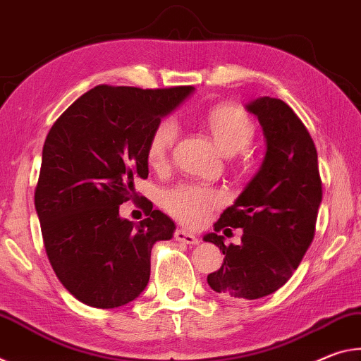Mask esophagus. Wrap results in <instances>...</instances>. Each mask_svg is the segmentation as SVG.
Segmentation results:
<instances>
[{
    "instance_id": "esophagus-1",
    "label": "esophagus",
    "mask_w": 361,
    "mask_h": 361,
    "mask_svg": "<svg viewBox=\"0 0 361 361\" xmlns=\"http://www.w3.org/2000/svg\"><path fill=\"white\" fill-rule=\"evenodd\" d=\"M174 238L177 241H180V243H185V245H197L200 241L197 236H195L190 232H187V230H184V228H177L176 233H174Z\"/></svg>"
}]
</instances>
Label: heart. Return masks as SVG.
<instances>
[{"label": "heart", "instance_id": "heart-1", "mask_svg": "<svg viewBox=\"0 0 361 361\" xmlns=\"http://www.w3.org/2000/svg\"><path fill=\"white\" fill-rule=\"evenodd\" d=\"M212 139L227 155H235L250 144L254 125L245 111L221 105L204 116ZM179 135V126L173 118H164L153 129L147 144V161L152 168H163L168 163L171 150ZM221 203V193L212 188L182 184L164 193L163 204L171 214L188 226H200L208 219L212 208Z\"/></svg>", "mask_w": 361, "mask_h": 361}]
</instances>
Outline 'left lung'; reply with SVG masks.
<instances>
[{
    "instance_id": "8db88e82",
    "label": "left lung",
    "mask_w": 361,
    "mask_h": 361,
    "mask_svg": "<svg viewBox=\"0 0 361 361\" xmlns=\"http://www.w3.org/2000/svg\"><path fill=\"white\" fill-rule=\"evenodd\" d=\"M257 116L265 144L264 161L214 230L243 228L240 245L204 235L222 251L224 264L208 285L227 299H261L291 279L314 240L322 179L314 140L299 116L280 99L257 97L246 105Z\"/></svg>"
}]
</instances>
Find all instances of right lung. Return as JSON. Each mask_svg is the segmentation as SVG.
Returning <instances> with one entry per match:
<instances>
[{
	"label": "right lung",
	"instance_id": "add662e5",
	"mask_svg": "<svg viewBox=\"0 0 361 361\" xmlns=\"http://www.w3.org/2000/svg\"><path fill=\"white\" fill-rule=\"evenodd\" d=\"M193 92L192 86L139 90L100 85L59 116L44 140L35 208L47 259L80 302L115 309L150 279V252L176 226L144 200L147 219L120 216L149 176L153 129Z\"/></svg>",
	"mask_w": 361,
	"mask_h": 361
}]
</instances>
